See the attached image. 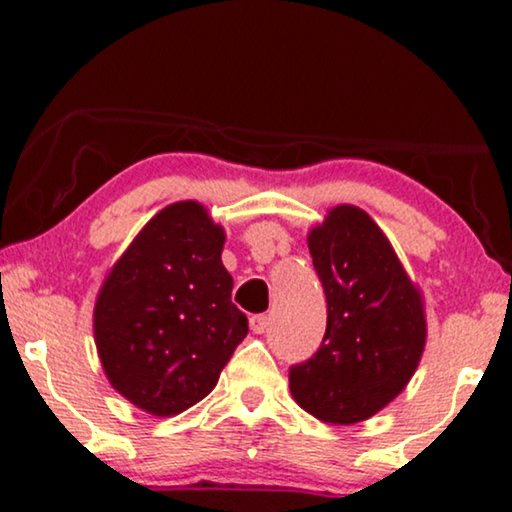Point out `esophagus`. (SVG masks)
Here are the masks:
<instances>
[{
    "instance_id": "obj_1",
    "label": "esophagus",
    "mask_w": 512,
    "mask_h": 512,
    "mask_svg": "<svg viewBox=\"0 0 512 512\" xmlns=\"http://www.w3.org/2000/svg\"><path fill=\"white\" fill-rule=\"evenodd\" d=\"M268 324L270 319L265 317V314H254V317H249V326L254 333H265L268 331Z\"/></svg>"
}]
</instances>
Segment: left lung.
Wrapping results in <instances>:
<instances>
[{
  "label": "left lung",
  "mask_w": 512,
  "mask_h": 512,
  "mask_svg": "<svg viewBox=\"0 0 512 512\" xmlns=\"http://www.w3.org/2000/svg\"><path fill=\"white\" fill-rule=\"evenodd\" d=\"M326 293V335L289 373L291 396L321 422H366L415 375L426 347V310L389 237L356 205H335L307 233Z\"/></svg>",
  "instance_id": "left-lung-1"
}]
</instances>
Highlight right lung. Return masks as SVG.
I'll return each instance as SVG.
<instances>
[{
	"label": "right lung",
	"mask_w": 512,
	"mask_h": 512,
	"mask_svg": "<svg viewBox=\"0 0 512 512\" xmlns=\"http://www.w3.org/2000/svg\"><path fill=\"white\" fill-rule=\"evenodd\" d=\"M226 230L195 200L172 202L107 270L93 310L111 387L153 417L179 415L216 387L249 333L230 300Z\"/></svg>",
	"instance_id": "1"
}]
</instances>
